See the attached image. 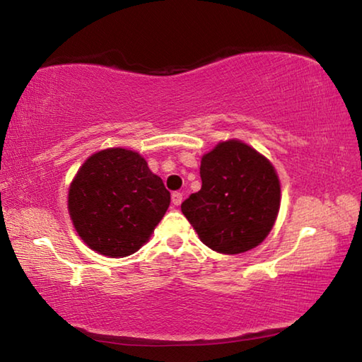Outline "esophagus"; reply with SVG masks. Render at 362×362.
I'll use <instances>...</instances> for the list:
<instances>
[{
    "instance_id": "obj_1",
    "label": "esophagus",
    "mask_w": 362,
    "mask_h": 362,
    "mask_svg": "<svg viewBox=\"0 0 362 362\" xmlns=\"http://www.w3.org/2000/svg\"><path fill=\"white\" fill-rule=\"evenodd\" d=\"M182 199H183V194L180 192H174L173 193V204L174 206H180L182 204Z\"/></svg>"
}]
</instances>
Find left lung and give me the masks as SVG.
<instances>
[{
  "label": "left lung",
  "instance_id": "8db88e82",
  "mask_svg": "<svg viewBox=\"0 0 362 362\" xmlns=\"http://www.w3.org/2000/svg\"><path fill=\"white\" fill-rule=\"evenodd\" d=\"M201 189L182 212L207 247L241 254L265 240L276 220L281 188L267 158L240 140H228L201 159Z\"/></svg>",
  "mask_w": 362,
  "mask_h": 362
}]
</instances>
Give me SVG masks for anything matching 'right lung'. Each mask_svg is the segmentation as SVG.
<instances>
[{
    "instance_id": "right-lung-1",
    "label": "right lung",
    "mask_w": 362,
    "mask_h": 362,
    "mask_svg": "<svg viewBox=\"0 0 362 362\" xmlns=\"http://www.w3.org/2000/svg\"><path fill=\"white\" fill-rule=\"evenodd\" d=\"M170 193L136 151L95 153L73 179L69 211L81 240L95 252L126 257L148 241Z\"/></svg>"
}]
</instances>
